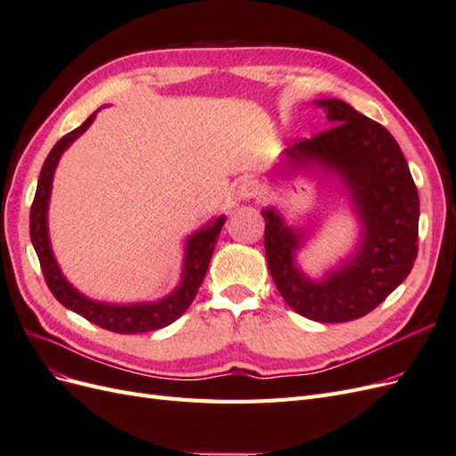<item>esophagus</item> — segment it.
Masks as SVG:
<instances>
[{
    "instance_id": "esophagus-1",
    "label": "esophagus",
    "mask_w": 456,
    "mask_h": 456,
    "mask_svg": "<svg viewBox=\"0 0 456 456\" xmlns=\"http://www.w3.org/2000/svg\"><path fill=\"white\" fill-rule=\"evenodd\" d=\"M258 184L253 181H245L240 188H238V198L240 200H255L258 198Z\"/></svg>"
}]
</instances>
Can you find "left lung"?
<instances>
[{"label": "left lung", "mask_w": 456, "mask_h": 456, "mask_svg": "<svg viewBox=\"0 0 456 456\" xmlns=\"http://www.w3.org/2000/svg\"><path fill=\"white\" fill-rule=\"evenodd\" d=\"M315 104L333 127L289 146L283 158L293 171L320 165L340 176L363 226L360 247L323 281H312L295 262L300 232L265 209V249L289 306L314 322L342 323L375 310L412 270L419 253V191L388 129L342 101Z\"/></svg>", "instance_id": "obj_1"}]
</instances>
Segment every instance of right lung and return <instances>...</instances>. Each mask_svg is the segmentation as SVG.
Masks as SVG:
<instances>
[{
	"instance_id": "1",
	"label": "right lung",
	"mask_w": 456,
	"mask_h": 456,
	"mask_svg": "<svg viewBox=\"0 0 456 456\" xmlns=\"http://www.w3.org/2000/svg\"><path fill=\"white\" fill-rule=\"evenodd\" d=\"M94 119L91 114L81 126L53 146L49 156L41 167L37 178V190L34 196V203L30 209V238L32 245L37 253L41 272L47 281V287L62 306L70 308L72 312L86 317L87 322L99 325L106 330L119 335H134V333H148V330H156L161 327L171 325L175 320L181 317L191 300L196 298L198 289L205 278L207 268L215 251V245L218 240L220 228L224 226L226 216H218L205 224L196 233H191L186 241V253H184V268H183V281L178 283L175 291L158 302H141V305H106V302H96L81 293L64 280V275L53 256L51 243H49V230H47V209H49V196L53 186V175L57 169L59 159L62 151L70 146L79 134H84L87 127Z\"/></svg>"
}]
</instances>
